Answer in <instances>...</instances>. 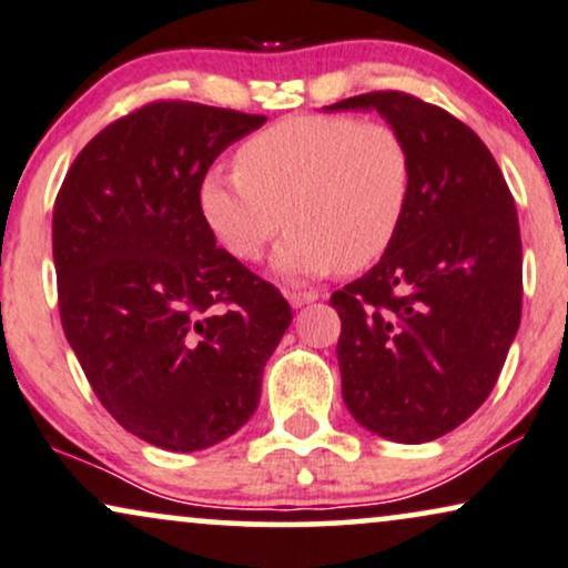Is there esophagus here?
<instances>
[{"label": "esophagus", "mask_w": 568, "mask_h": 568, "mask_svg": "<svg viewBox=\"0 0 568 568\" xmlns=\"http://www.w3.org/2000/svg\"><path fill=\"white\" fill-rule=\"evenodd\" d=\"M288 301L293 308H301L304 304H312V301H317V293L314 291H288Z\"/></svg>", "instance_id": "esophagus-1"}]
</instances>
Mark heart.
Here are the masks:
<instances>
[{
	"label": "heart",
	"instance_id": "obj_1",
	"mask_svg": "<svg viewBox=\"0 0 568 568\" xmlns=\"http://www.w3.org/2000/svg\"><path fill=\"white\" fill-rule=\"evenodd\" d=\"M235 172L214 170L199 185V210L220 246L256 262L275 251V270L320 277L356 272L393 246L412 199L408 143L385 120L293 114L241 143Z\"/></svg>",
	"mask_w": 568,
	"mask_h": 568
}]
</instances>
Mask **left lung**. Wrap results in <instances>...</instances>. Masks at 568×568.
I'll list each match as a JSON object with an SVG mask.
<instances>
[{
  "instance_id": "1",
  "label": "left lung",
  "mask_w": 568,
  "mask_h": 568,
  "mask_svg": "<svg viewBox=\"0 0 568 568\" xmlns=\"http://www.w3.org/2000/svg\"><path fill=\"white\" fill-rule=\"evenodd\" d=\"M327 110H377L412 152V199L383 260L329 296L343 400L369 433L435 440L498 383L521 320L514 196L479 135L404 91Z\"/></svg>"
}]
</instances>
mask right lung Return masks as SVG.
<instances>
[{"instance_id":"obj_1","label":"right lung","mask_w":568,"mask_h":568,"mask_svg":"<svg viewBox=\"0 0 568 568\" xmlns=\"http://www.w3.org/2000/svg\"><path fill=\"white\" fill-rule=\"evenodd\" d=\"M264 120L149 102L93 135L57 193L64 337L106 412L156 448L189 454L246 425L293 320L199 210L212 162Z\"/></svg>"}]
</instances>
